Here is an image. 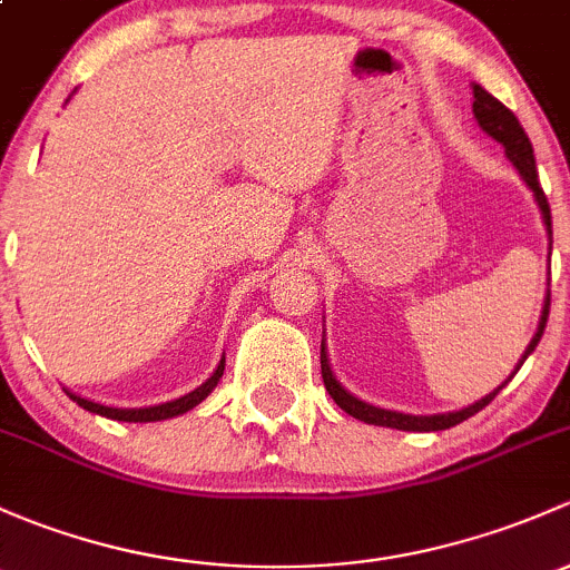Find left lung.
<instances>
[{
    "label": "left lung",
    "instance_id": "8db88e82",
    "mask_svg": "<svg viewBox=\"0 0 570 570\" xmlns=\"http://www.w3.org/2000/svg\"><path fill=\"white\" fill-rule=\"evenodd\" d=\"M474 92V104H472V111L474 117H478L480 128H483L485 134H491V137L497 139V142L502 145L504 154H508L510 161H513V167L519 169V175L524 178V184L530 186L532 195L538 199V208H541L543 214V222H547V230L551 236V208H549V199L543 195L541 189V180H538V169H535V156H532V142L530 137L524 134V128H521L519 117L513 115L508 107H504L502 101H497L491 92H485L483 87L474 85L472 87ZM549 304H551V296H547V304H543V315H541V324H538V332L535 337H532V343L527 345L524 356H521V362L515 365V373H519V367L524 365L527 356L535 351L538 340H541L543 328H547V318H549ZM321 375H324V386L326 392L332 395V401L337 403L340 409H343L345 414L356 416V420L367 422V425H384V428H397V431H444V428H453L459 425V422L469 420L472 414H478L480 409L489 406L491 401H494L497 395H500V390H494L491 395H485L483 401H478L474 406L469 409H461V412H450V414H431V416H414V414H401V412H386V409H375L371 403H362L356 401L351 392H345L343 386L337 384V379H334L332 371H328V362H326V354L324 348H321ZM513 379V375H510Z\"/></svg>",
    "mask_w": 570,
    "mask_h": 570
}]
</instances>
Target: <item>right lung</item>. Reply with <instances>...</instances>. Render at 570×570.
I'll list each match as a JSON object with an SVG mask.
<instances>
[{
  "label": "right lung",
  "mask_w": 570,
  "mask_h": 570,
  "mask_svg": "<svg viewBox=\"0 0 570 570\" xmlns=\"http://www.w3.org/2000/svg\"><path fill=\"white\" fill-rule=\"evenodd\" d=\"M222 371H225V362H219V367H216L214 375H210V379L205 381L203 386H197L195 392H189V395L178 397V401H169V403H161V406H150V409H111V406H101V403L87 401V397L73 395V392H68V395H70V401H76L81 409H87V412L109 416V420H122V422H156V420H169V416H178V414L189 412V409H195L199 401H205V397H208V392L214 390L216 384H219Z\"/></svg>",
  "instance_id": "obj_1"
}]
</instances>
